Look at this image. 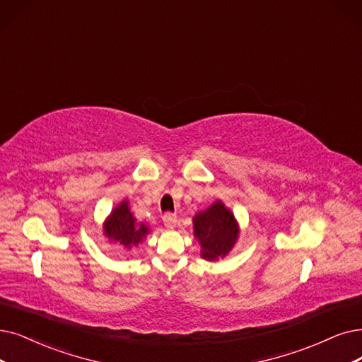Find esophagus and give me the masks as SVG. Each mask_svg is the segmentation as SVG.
Listing matches in <instances>:
<instances>
[{
  "label": "esophagus",
  "mask_w": 362,
  "mask_h": 362,
  "mask_svg": "<svg viewBox=\"0 0 362 362\" xmlns=\"http://www.w3.org/2000/svg\"><path fill=\"white\" fill-rule=\"evenodd\" d=\"M163 224L166 228H173L177 224V215L172 214V212H166L163 215Z\"/></svg>",
  "instance_id": "1"
}]
</instances>
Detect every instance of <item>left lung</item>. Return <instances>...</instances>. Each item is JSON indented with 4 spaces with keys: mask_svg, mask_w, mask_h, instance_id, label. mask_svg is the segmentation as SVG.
Masks as SVG:
<instances>
[{
    "mask_svg": "<svg viewBox=\"0 0 362 362\" xmlns=\"http://www.w3.org/2000/svg\"><path fill=\"white\" fill-rule=\"evenodd\" d=\"M194 236L202 247V257L214 262L224 257L238 239V224L235 216L221 202L197 214L193 218Z\"/></svg>",
    "mask_w": 362,
    "mask_h": 362,
    "instance_id": "obj_1",
    "label": "left lung"
}]
</instances>
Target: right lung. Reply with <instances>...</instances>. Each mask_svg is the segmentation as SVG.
Returning a JSON list of instances; mask_svg holds the SVG:
<instances>
[{
    "label": "right lung",
    "instance_id": "1",
    "mask_svg": "<svg viewBox=\"0 0 362 362\" xmlns=\"http://www.w3.org/2000/svg\"><path fill=\"white\" fill-rule=\"evenodd\" d=\"M148 233V227L146 224H138L135 216L129 211L127 202L115 208L110 218L105 223V235L108 239L119 242L124 248L131 250L138 245Z\"/></svg>",
    "mask_w": 362,
    "mask_h": 362
}]
</instances>
